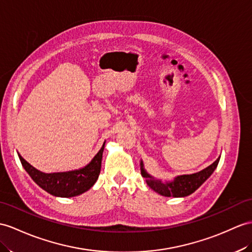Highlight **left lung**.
I'll return each instance as SVG.
<instances>
[{
  "instance_id": "1",
  "label": "left lung",
  "mask_w": 252,
  "mask_h": 252,
  "mask_svg": "<svg viewBox=\"0 0 252 252\" xmlns=\"http://www.w3.org/2000/svg\"><path fill=\"white\" fill-rule=\"evenodd\" d=\"M219 159L220 156L217 158L216 161H214L211 165H208L207 168L200 171V172L179 175L173 181L165 183L161 182L160 180H155L154 177L147 173L144 170L143 162L141 160V174L146 180L147 185L157 193L163 195V197H187V195L194 192L213 174L215 169L217 168Z\"/></svg>"
}]
</instances>
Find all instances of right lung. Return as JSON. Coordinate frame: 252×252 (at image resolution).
Returning a JSON list of instances; mask_svg holds the SVG:
<instances>
[{"instance_id": "obj_1", "label": "right lung", "mask_w": 252, "mask_h": 252, "mask_svg": "<svg viewBox=\"0 0 252 252\" xmlns=\"http://www.w3.org/2000/svg\"><path fill=\"white\" fill-rule=\"evenodd\" d=\"M105 143L89 164L81 169L67 171V172L44 173L31 165L26 159L22 158L19 153H18V156L24 170L40 188L55 197L71 198L88 191L96 183L100 173Z\"/></svg>"}]
</instances>
